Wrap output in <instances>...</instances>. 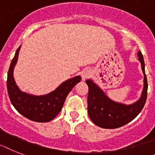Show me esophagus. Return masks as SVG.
<instances>
[{
  "instance_id": "esophagus-1",
  "label": "esophagus",
  "mask_w": 155,
  "mask_h": 155,
  "mask_svg": "<svg viewBox=\"0 0 155 155\" xmlns=\"http://www.w3.org/2000/svg\"><path fill=\"white\" fill-rule=\"evenodd\" d=\"M91 75V71L88 69H86L82 72V79L83 80H85L86 79L89 78Z\"/></svg>"
}]
</instances>
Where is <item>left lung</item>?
<instances>
[{"instance_id": "8db88e82", "label": "left lung", "mask_w": 155, "mask_h": 155, "mask_svg": "<svg viewBox=\"0 0 155 155\" xmlns=\"http://www.w3.org/2000/svg\"><path fill=\"white\" fill-rule=\"evenodd\" d=\"M139 61L144 75V85L142 95L132 105L116 102L107 97L101 88L91 80H86L89 92L87 97V113L93 123L103 128H117L135 119L143 110L147 96V80L145 74V64L141 52H138Z\"/></svg>"}]
</instances>
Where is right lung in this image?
Returning <instances> with one entry per match:
<instances>
[{"instance_id": "obj_1", "label": "right lung", "mask_w": 155, "mask_h": 155, "mask_svg": "<svg viewBox=\"0 0 155 155\" xmlns=\"http://www.w3.org/2000/svg\"><path fill=\"white\" fill-rule=\"evenodd\" d=\"M17 49L8 72L7 88L9 98L15 109L27 119L36 122H48L55 118L64 106V101L71 89L81 80L80 75L62 83L55 91L45 95H31L21 91L15 84L13 70L17 62Z\"/></svg>"}]
</instances>
